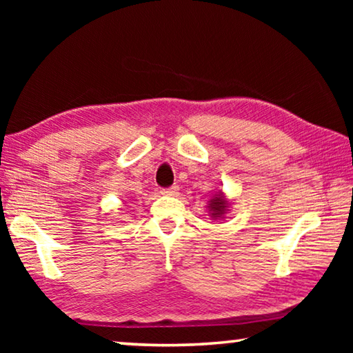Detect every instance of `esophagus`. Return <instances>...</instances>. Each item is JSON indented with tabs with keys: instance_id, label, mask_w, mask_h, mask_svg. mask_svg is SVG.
Wrapping results in <instances>:
<instances>
[{
	"instance_id": "34e87169",
	"label": "esophagus",
	"mask_w": 353,
	"mask_h": 353,
	"mask_svg": "<svg viewBox=\"0 0 353 353\" xmlns=\"http://www.w3.org/2000/svg\"><path fill=\"white\" fill-rule=\"evenodd\" d=\"M179 187L177 185H172V187H168V188H163L162 190V194H166V196H174L177 193Z\"/></svg>"
}]
</instances>
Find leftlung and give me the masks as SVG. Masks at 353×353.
I'll return each instance as SVG.
<instances>
[{"label": "left lung", "instance_id": "8db88e82", "mask_svg": "<svg viewBox=\"0 0 353 353\" xmlns=\"http://www.w3.org/2000/svg\"><path fill=\"white\" fill-rule=\"evenodd\" d=\"M227 202L224 201V198L221 194H216V198L210 201V210H212V216L218 218L223 216L224 214V208H225Z\"/></svg>", "mask_w": 353, "mask_h": 353}]
</instances>
